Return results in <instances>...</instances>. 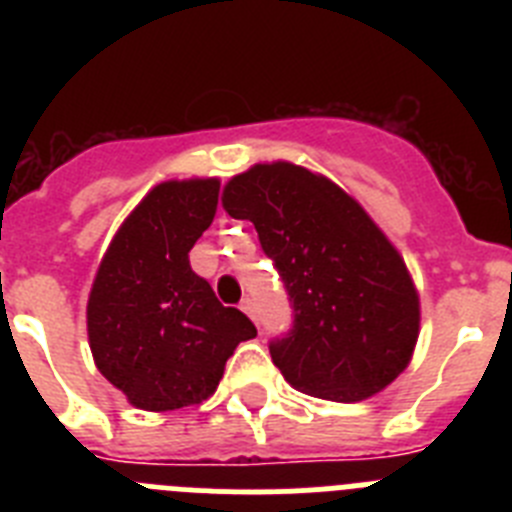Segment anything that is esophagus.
<instances>
[{"label":"esophagus","instance_id":"1","mask_svg":"<svg viewBox=\"0 0 512 512\" xmlns=\"http://www.w3.org/2000/svg\"><path fill=\"white\" fill-rule=\"evenodd\" d=\"M241 310L246 312L248 318H251V320H256V307H253V300H248V297H246V300L241 302Z\"/></svg>","mask_w":512,"mask_h":512}]
</instances>
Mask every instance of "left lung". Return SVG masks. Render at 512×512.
<instances>
[{
    "mask_svg": "<svg viewBox=\"0 0 512 512\" xmlns=\"http://www.w3.org/2000/svg\"><path fill=\"white\" fill-rule=\"evenodd\" d=\"M279 269L295 323L271 361L295 390L361 402L413 359L420 297L405 259L369 212L328 176L289 161L253 164L223 189Z\"/></svg>",
    "mask_w": 512,
    "mask_h": 512,
    "instance_id": "left-lung-1",
    "label": "left lung"
}]
</instances>
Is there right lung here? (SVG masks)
I'll list each match as a JSON object with an SVG mask.
<instances>
[{"label":"right lung","instance_id":"1","mask_svg":"<svg viewBox=\"0 0 512 512\" xmlns=\"http://www.w3.org/2000/svg\"><path fill=\"white\" fill-rule=\"evenodd\" d=\"M217 176L169 179L135 205L99 261L87 333L102 377L133 408L200 405L217 390L235 346L256 336L189 266L217 210Z\"/></svg>","mask_w":512,"mask_h":512}]
</instances>
